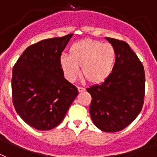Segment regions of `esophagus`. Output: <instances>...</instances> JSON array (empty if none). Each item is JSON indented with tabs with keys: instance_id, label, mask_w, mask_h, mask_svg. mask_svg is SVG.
<instances>
[{
	"instance_id": "1",
	"label": "esophagus",
	"mask_w": 157,
	"mask_h": 157,
	"mask_svg": "<svg viewBox=\"0 0 157 157\" xmlns=\"http://www.w3.org/2000/svg\"><path fill=\"white\" fill-rule=\"evenodd\" d=\"M78 90L79 93H82V92L85 91V88H82V87H78Z\"/></svg>"
}]
</instances>
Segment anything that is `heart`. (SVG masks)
Segmentation results:
<instances>
[{
	"label": "heart",
	"mask_w": 157,
	"mask_h": 157,
	"mask_svg": "<svg viewBox=\"0 0 157 157\" xmlns=\"http://www.w3.org/2000/svg\"><path fill=\"white\" fill-rule=\"evenodd\" d=\"M116 50L110 44L87 39L75 42L69 47V55L59 58V65L67 79L74 82L80 74L93 84L105 82L113 70Z\"/></svg>",
	"instance_id": "b5f03b06"
}]
</instances>
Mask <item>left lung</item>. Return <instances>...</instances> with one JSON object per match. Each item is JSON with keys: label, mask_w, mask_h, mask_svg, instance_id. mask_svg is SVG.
<instances>
[{"label": "left lung", "mask_w": 157, "mask_h": 157, "mask_svg": "<svg viewBox=\"0 0 157 157\" xmlns=\"http://www.w3.org/2000/svg\"><path fill=\"white\" fill-rule=\"evenodd\" d=\"M116 50L110 77L87 89L91 94L90 116L97 128L116 132L131 124L141 111L145 95L144 68L129 44L106 37Z\"/></svg>", "instance_id": "obj_1"}]
</instances>
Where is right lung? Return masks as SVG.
Returning <instances> with one entry per match:
<instances>
[{
	"instance_id": "obj_1",
	"label": "right lung",
	"mask_w": 157,
	"mask_h": 157,
	"mask_svg": "<svg viewBox=\"0 0 157 157\" xmlns=\"http://www.w3.org/2000/svg\"><path fill=\"white\" fill-rule=\"evenodd\" d=\"M74 34L47 39L27 48L12 70V100L25 122L40 131L60 124L78 96L77 88L64 78L61 53Z\"/></svg>"
}]
</instances>
